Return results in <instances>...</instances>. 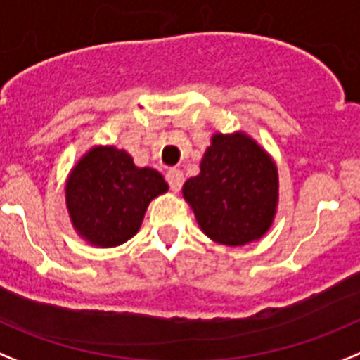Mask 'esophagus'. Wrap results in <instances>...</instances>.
Instances as JSON below:
<instances>
[{
  "instance_id": "1",
  "label": "esophagus",
  "mask_w": 360,
  "mask_h": 360,
  "mask_svg": "<svg viewBox=\"0 0 360 360\" xmlns=\"http://www.w3.org/2000/svg\"><path fill=\"white\" fill-rule=\"evenodd\" d=\"M167 181H168V184H170V190H174V192H179L181 186H183V183H184L183 172L177 170V168H170V170L167 172Z\"/></svg>"
}]
</instances>
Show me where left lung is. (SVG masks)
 <instances>
[{"label":"left lung","instance_id":"left-lung-1","mask_svg":"<svg viewBox=\"0 0 360 360\" xmlns=\"http://www.w3.org/2000/svg\"><path fill=\"white\" fill-rule=\"evenodd\" d=\"M277 190V168L252 137L215 134L201 161V174L183 184V198L212 240L243 246L268 232Z\"/></svg>","mask_w":360,"mask_h":360}]
</instances>
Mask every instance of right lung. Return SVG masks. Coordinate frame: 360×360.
I'll return each mask as SVG.
<instances>
[{
  "mask_svg": "<svg viewBox=\"0 0 360 360\" xmlns=\"http://www.w3.org/2000/svg\"><path fill=\"white\" fill-rule=\"evenodd\" d=\"M167 190L158 170L137 168L124 150L96 146L74 167L65 193L79 236L112 248L136 236L150 201Z\"/></svg>",
  "mask_w": 360,
  "mask_h": 360,
  "instance_id": "1",
  "label": "right lung"
}]
</instances>
